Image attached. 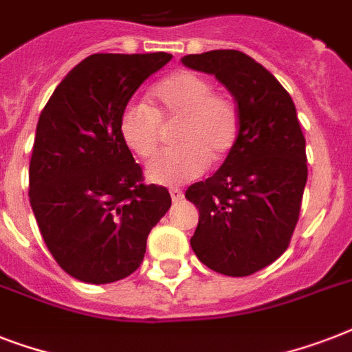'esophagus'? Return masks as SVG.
Wrapping results in <instances>:
<instances>
[{"label":"esophagus","mask_w":352,"mask_h":352,"mask_svg":"<svg viewBox=\"0 0 352 352\" xmlns=\"http://www.w3.org/2000/svg\"><path fill=\"white\" fill-rule=\"evenodd\" d=\"M170 195L173 203H179V201L184 197V193H182V190H179V188H170Z\"/></svg>","instance_id":"esophagus-1"}]
</instances>
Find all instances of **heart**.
<instances>
[{
    "label": "heart",
    "mask_w": 352,
    "mask_h": 352,
    "mask_svg": "<svg viewBox=\"0 0 352 352\" xmlns=\"http://www.w3.org/2000/svg\"><path fill=\"white\" fill-rule=\"evenodd\" d=\"M179 120L173 131L175 148L166 149L146 166L149 181L164 186L197 179L208 162L217 164L234 148L239 115L234 102L214 93L208 78L193 71L166 76L151 93L148 104H127L118 129L127 148L149 159L159 146L160 122Z\"/></svg>",
    "instance_id": "obj_1"
}]
</instances>
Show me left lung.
<instances>
[{"label": "left lung", "mask_w": 352, "mask_h": 352, "mask_svg": "<svg viewBox=\"0 0 352 352\" xmlns=\"http://www.w3.org/2000/svg\"><path fill=\"white\" fill-rule=\"evenodd\" d=\"M182 63L214 74L237 102L239 131L223 166L186 190L199 210L190 239L199 261L243 278L268 267L290 243L307 184L305 137L285 87L241 51L188 54Z\"/></svg>", "instance_id": "left-lung-1"}]
</instances>
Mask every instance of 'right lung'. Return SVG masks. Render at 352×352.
Wrapping results in <instances>:
<instances>
[{
    "instance_id": "right-lung-1",
    "label": "right lung",
    "mask_w": 352,
    "mask_h": 352,
    "mask_svg": "<svg viewBox=\"0 0 352 352\" xmlns=\"http://www.w3.org/2000/svg\"><path fill=\"white\" fill-rule=\"evenodd\" d=\"M170 60L168 52L91 54L40 115L30 206L52 257L84 283H113L135 272L149 232L171 206L164 186L144 184L118 129L135 91Z\"/></svg>"
}]
</instances>
